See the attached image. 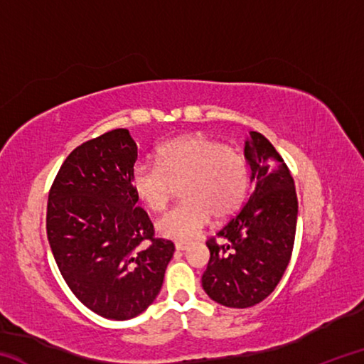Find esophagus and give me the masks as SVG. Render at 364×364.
Returning a JSON list of instances; mask_svg holds the SVG:
<instances>
[{
  "label": "esophagus",
  "instance_id": "esophagus-1",
  "mask_svg": "<svg viewBox=\"0 0 364 364\" xmlns=\"http://www.w3.org/2000/svg\"><path fill=\"white\" fill-rule=\"evenodd\" d=\"M176 250H186L188 249V242H176L175 244Z\"/></svg>",
  "mask_w": 364,
  "mask_h": 364
}]
</instances>
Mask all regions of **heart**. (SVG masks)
<instances>
[{"label": "heart", "instance_id": "1", "mask_svg": "<svg viewBox=\"0 0 364 364\" xmlns=\"http://www.w3.org/2000/svg\"><path fill=\"white\" fill-rule=\"evenodd\" d=\"M132 186L152 212L165 210L181 186L183 202L157 221V231L189 241L212 215L223 220L239 210L249 191V165L236 147L204 134H186L160 146L157 164L134 165Z\"/></svg>", "mask_w": 364, "mask_h": 364}]
</instances>
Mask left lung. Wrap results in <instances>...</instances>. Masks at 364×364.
Here are the masks:
<instances>
[{
	"label": "left lung",
	"instance_id": "8db88e82",
	"mask_svg": "<svg viewBox=\"0 0 364 364\" xmlns=\"http://www.w3.org/2000/svg\"><path fill=\"white\" fill-rule=\"evenodd\" d=\"M255 189L249 200L207 241L202 274L208 297L230 308L260 304L274 291L291 260L299 202L294 178L274 146L250 132L244 147ZM218 237L224 241L216 242Z\"/></svg>",
	"mask_w": 364,
	"mask_h": 364
}]
</instances>
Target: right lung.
I'll return each instance as SVG.
<instances>
[{"label": "right lung", "instance_id": "right-lung-1", "mask_svg": "<svg viewBox=\"0 0 364 364\" xmlns=\"http://www.w3.org/2000/svg\"><path fill=\"white\" fill-rule=\"evenodd\" d=\"M136 159L130 132L104 133L69 154L48 197L46 232L60 274L86 308L117 321L156 300L175 252L173 242L154 237L136 204Z\"/></svg>", "mask_w": 364, "mask_h": 364}]
</instances>
